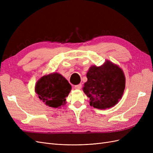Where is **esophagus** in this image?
I'll return each mask as SVG.
<instances>
[{"label": "esophagus", "mask_w": 153, "mask_h": 153, "mask_svg": "<svg viewBox=\"0 0 153 153\" xmlns=\"http://www.w3.org/2000/svg\"><path fill=\"white\" fill-rule=\"evenodd\" d=\"M81 87H82V84H78V85L75 86V89H80Z\"/></svg>", "instance_id": "obj_1"}]
</instances>
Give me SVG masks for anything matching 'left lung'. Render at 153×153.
<instances>
[{
    "label": "left lung",
    "mask_w": 153,
    "mask_h": 153,
    "mask_svg": "<svg viewBox=\"0 0 153 153\" xmlns=\"http://www.w3.org/2000/svg\"><path fill=\"white\" fill-rule=\"evenodd\" d=\"M83 91L89 98V105L98 109L113 107L122 98L126 85L123 69L106 60L100 66H92L87 73Z\"/></svg>",
    "instance_id": "8db88e82"
}]
</instances>
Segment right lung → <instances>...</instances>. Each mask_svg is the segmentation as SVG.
Returning a JSON list of instances; mask_svg holds the SVG:
<instances>
[{
  "label": "right lung",
  "instance_id": "1",
  "mask_svg": "<svg viewBox=\"0 0 153 153\" xmlns=\"http://www.w3.org/2000/svg\"><path fill=\"white\" fill-rule=\"evenodd\" d=\"M71 86L61 74L52 73L45 75L37 81L35 92L38 98L50 107L59 108L66 103V98Z\"/></svg>",
  "mask_w": 153,
  "mask_h": 153
}]
</instances>
